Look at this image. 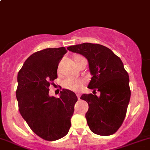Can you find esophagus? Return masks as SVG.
<instances>
[{"instance_id": "esophagus-1", "label": "esophagus", "mask_w": 150, "mask_h": 150, "mask_svg": "<svg viewBox=\"0 0 150 150\" xmlns=\"http://www.w3.org/2000/svg\"><path fill=\"white\" fill-rule=\"evenodd\" d=\"M77 96H78V99H80V98H81V95H80V93H77Z\"/></svg>"}]
</instances>
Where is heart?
<instances>
[{
	"instance_id": "obj_1",
	"label": "heart",
	"mask_w": 150,
	"mask_h": 150,
	"mask_svg": "<svg viewBox=\"0 0 150 150\" xmlns=\"http://www.w3.org/2000/svg\"><path fill=\"white\" fill-rule=\"evenodd\" d=\"M83 57L79 55H75L74 56L73 60L75 62V64L76 62L82 58ZM84 81L82 80H78V79H74V78H67V79L64 80L63 82V86L68 90L73 91L79 92L82 90L83 87Z\"/></svg>"
}]
</instances>
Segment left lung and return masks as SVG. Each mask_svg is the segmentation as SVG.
<instances>
[{
    "label": "left lung",
    "mask_w": 150,
    "mask_h": 150,
    "mask_svg": "<svg viewBox=\"0 0 150 150\" xmlns=\"http://www.w3.org/2000/svg\"><path fill=\"white\" fill-rule=\"evenodd\" d=\"M67 48L87 59L92 75L88 88L100 92L99 96H81L88 104L86 118L89 128L98 135L115 134L123 122L131 97L129 76L121 59L100 44L84 43Z\"/></svg>",
    "instance_id": "1"
}]
</instances>
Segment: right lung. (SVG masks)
<instances>
[{"mask_svg":"<svg viewBox=\"0 0 150 150\" xmlns=\"http://www.w3.org/2000/svg\"><path fill=\"white\" fill-rule=\"evenodd\" d=\"M67 53L64 47L46 48L27 59L17 75L19 110L32 131L47 141L67 135L78 97L63 88L59 97L50 96V84L57 78L58 64Z\"/></svg>","mask_w":150,"mask_h":150,"instance_id":"add662e5","label":"right lung"}]
</instances>
